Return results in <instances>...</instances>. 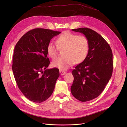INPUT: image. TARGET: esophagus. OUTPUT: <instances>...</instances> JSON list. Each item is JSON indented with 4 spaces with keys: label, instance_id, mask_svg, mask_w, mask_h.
I'll use <instances>...</instances> for the list:
<instances>
[{
    "label": "esophagus",
    "instance_id": "obj_1",
    "mask_svg": "<svg viewBox=\"0 0 127 127\" xmlns=\"http://www.w3.org/2000/svg\"><path fill=\"white\" fill-rule=\"evenodd\" d=\"M60 75L62 76V75H64L66 74V72L63 71L62 70H60Z\"/></svg>",
    "mask_w": 127,
    "mask_h": 127
}]
</instances>
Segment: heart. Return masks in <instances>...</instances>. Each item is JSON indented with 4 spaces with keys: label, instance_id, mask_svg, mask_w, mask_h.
Listing matches in <instances>:
<instances>
[{
    "label": "heart",
    "instance_id": "b5f03b06",
    "mask_svg": "<svg viewBox=\"0 0 127 127\" xmlns=\"http://www.w3.org/2000/svg\"><path fill=\"white\" fill-rule=\"evenodd\" d=\"M56 44L49 42L47 46V52L52 59L57 58L58 48H64V57L58 58L53 61V67L61 70H66L74 65L83 62L87 57L90 50V42L84 35H78L75 33L65 31L59 35Z\"/></svg>",
    "mask_w": 127,
    "mask_h": 127
}]
</instances>
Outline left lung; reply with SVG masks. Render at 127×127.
Segmentation results:
<instances>
[{"instance_id":"left-lung-1","label":"left lung","mask_w":127,"mask_h":127,"mask_svg":"<svg viewBox=\"0 0 127 127\" xmlns=\"http://www.w3.org/2000/svg\"><path fill=\"white\" fill-rule=\"evenodd\" d=\"M72 30L83 33L90 42L87 57L72 71L74 79L70 88L75 98L86 102L97 98L109 82L113 69L112 51L102 36L92 29Z\"/></svg>"}]
</instances>
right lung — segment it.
Segmentation results:
<instances>
[{
	"label": "right lung",
	"mask_w": 127,
	"mask_h": 127,
	"mask_svg": "<svg viewBox=\"0 0 127 127\" xmlns=\"http://www.w3.org/2000/svg\"><path fill=\"white\" fill-rule=\"evenodd\" d=\"M60 33L49 29H34L25 33L15 45L13 72L19 89L30 101L42 102L55 89L59 70L46 69L50 64L47 46L52 38Z\"/></svg>",
	"instance_id": "1"
}]
</instances>
